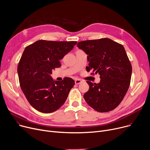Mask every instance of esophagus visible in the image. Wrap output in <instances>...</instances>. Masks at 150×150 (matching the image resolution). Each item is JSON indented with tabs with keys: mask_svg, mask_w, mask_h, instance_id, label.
I'll return each mask as SVG.
<instances>
[{
	"mask_svg": "<svg viewBox=\"0 0 150 150\" xmlns=\"http://www.w3.org/2000/svg\"><path fill=\"white\" fill-rule=\"evenodd\" d=\"M82 82V81L81 80H80V79H76V80H75V83L76 84H79V83H81Z\"/></svg>",
	"mask_w": 150,
	"mask_h": 150,
	"instance_id": "esophagus-1",
	"label": "esophagus"
}]
</instances>
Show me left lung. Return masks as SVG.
Returning <instances> with one entry per match:
<instances>
[{"label": "left lung", "mask_w": 150, "mask_h": 150, "mask_svg": "<svg viewBox=\"0 0 150 150\" xmlns=\"http://www.w3.org/2000/svg\"><path fill=\"white\" fill-rule=\"evenodd\" d=\"M77 46L88 55L86 71L99 74V83L86 81L90 88L83 95L86 103L96 111L106 112L122 101L130 85L132 66L121 44L108 38L88 40Z\"/></svg>", "instance_id": "obj_1"}]
</instances>
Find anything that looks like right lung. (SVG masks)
Wrapping results in <instances>:
<instances>
[{
	"label": "right lung",
	"mask_w": 150,
	"mask_h": 150,
	"mask_svg": "<svg viewBox=\"0 0 150 150\" xmlns=\"http://www.w3.org/2000/svg\"><path fill=\"white\" fill-rule=\"evenodd\" d=\"M76 41L39 40L26 47L17 67L19 83L26 99L36 110L50 113L64 104L75 82L65 77L55 81L50 74L61 66L60 60Z\"/></svg>",
	"instance_id": "add662e5"
}]
</instances>
